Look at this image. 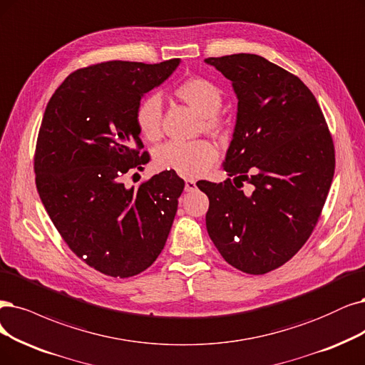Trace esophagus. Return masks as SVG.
Returning <instances> with one entry per match:
<instances>
[{"label": "esophagus", "instance_id": "esophagus-1", "mask_svg": "<svg viewBox=\"0 0 365 365\" xmlns=\"http://www.w3.org/2000/svg\"><path fill=\"white\" fill-rule=\"evenodd\" d=\"M195 190H197V185H195L194 180H186V182H185V191H186V192H192V191H195Z\"/></svg>", "mask_w": 365, "mask_h": 365}]
</instances>
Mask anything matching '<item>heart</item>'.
<instances>
[{
	"instance_id": "1",
	"label": "heart",
	"mask_w": 365,
	"mask_h": 365,
	"mask_svg": "<svg viewBox=\"0 0 365 365\" xmlns=\"http://www.w3.org/2000/svg\"><path fill=\"white\" fill-rule=\"evenodd\" d=\"M175 96L190 105L203 118L206 130H221L224 120L220 115L222 90L213 81L201 76L187 78L174 88ZM162 101L158 94H147L135 111L137 126L144 138L155 141L162 135ZM218 158V148L207 140L178 141L162 144L155 152V164L160 170L174 171L183 178L203 174Z\"/></svg>"
}]
</instances>
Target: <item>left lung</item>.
Instances as JSON below:
<instances>
[{
  "instance_id": "obj_1",
  "label": "left lung",
  "mask_w": 365,
  "mask_h": 365,
  "mask_svg": "<svg viewBox=\"0 0 365 365\" xmlns=\"http://www.w3.org/2000/svg\"><path fill=\"white\" fill-rule=\"evenodd\" d=\"M232 81L237 120L224 170L235 182L201 180L206 227L227 263L263 275L287 263L312 236L329 192L335 150L314 94L255 53L210 57ZM255 186L251 196L240 190Z\"/></svg>"
}]
</instances>
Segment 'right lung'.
Segmentation results:
<instances>
[{"label":"right lung","instance_id":"right-lung-1","mask_svg":"<svg viewBox=\"0 0 365 365\" xmlns=\"http://www.w3.org/2000/svg\"><path fill=\"white\" fill-rule=\"evenodd\" d=\"M179 63L91 64L67 76L46 105L34 152L40 200L67 247L103 275L145 271L171 230L185 187L179 175L162 171L137 187L123 178L150 160L137 105Z\"/></svg>","mask_w":365,"mask_h":365}]
</instances>
